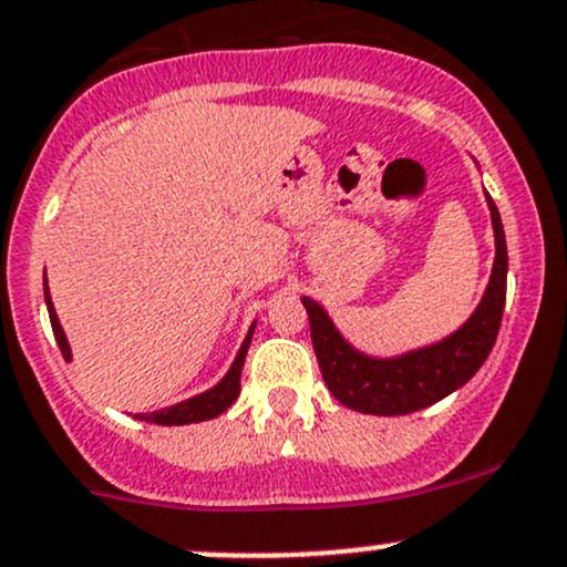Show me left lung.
Returning a JSON list of instances; mask_svg holds the SVG:
<instances>
[{
	"instance_id": "8db88e82",
	"label": "left lung",
	"mask_w": 567,
	"mask_h": 567,
	"mask_svg": "<svg viewBox=\"0 0 567 567\" xmlns=\"http://www.w3.org/2000/svg\"><path fill=\"white\" fill-rule=\"evenodd\" d=\"M488 208H492L497 258L484 299L454 337L432 348L415 350L402 359H369L339 337L323 307L312 299H303L320 372L339 402L359 413L408 415L440 402L478 372L497 339L505 309V282H508V249H505L499 212L492 198Z\"/></svg>"
}]
</instances>
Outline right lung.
<instances>
[{
	"label": "right lung",
	"mask_w": 567,
	"mask_h": 567,
	"mask_svg": "<svg viewBox=\"0 0 567 567\" xmlns=\"http://www.w3.org/2000/svg\"><path fill=\"white\" fill-rule=\"evenodd\" d=\"M45 303H48V318H51V329H53V337H56V342H59V350H62L64 361H70L68 337H64L56 312H53V303H51V296H48V288H45ZM252 329H249L247 339H244V344H241V350H238L230 372L225 374V378L219 380L212 391L187 399V402H182V404H174V408H168V410H159V413L135 415V419L148 421V424H159V426H182V424H198V421L217 419L219 413H225V410H228L230 404L238 399V391H241V367H244V359H247V348H249V339H252Z\"/></svg>",
	"instance_id": "obj_1"
}]
</instances>
